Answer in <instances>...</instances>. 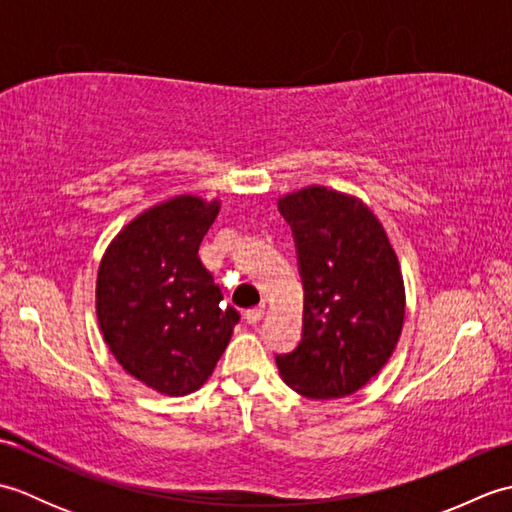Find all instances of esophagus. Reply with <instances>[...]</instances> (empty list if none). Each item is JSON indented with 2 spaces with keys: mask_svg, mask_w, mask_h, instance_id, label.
Segmentation results:
<instances>
[{
  "mask_svg": "<svg viewBox=\"0 0 512 512\" xmlns=\"http://www.w3.org/2000/svg\"><path fill=\"white\" fill-rule=\"evenodd\" d=\"M262 317H264V308H262V306H259V308H250V310L244 312V319H246L248 325H257L259 321H262Z\"/></svg>",
  "mask_w": 512,
  "mask_h": 512,
  "instance_id": "esophagus-1",
  "label": "esophagus"
}]
</instances>
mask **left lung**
<instances>
[{
  "label": "left lung",
  "mask_w": 512,
  "mask_h": 512,
  "mask_svg": "<svg viewBox=\"0 0 512 512\" xmlns=\"http://www.w3.org/2000/svg\"><path fill=\"white\" fill-rule=\"evenodd\" d=\"M303 284V332L277 354L281 378L314 400L350 396L389 361L405 321V286L383 224L339 191L308 187L279 198Z\"/></svg>",
  "instance_id": "left-lung-1"
}]
</instances>
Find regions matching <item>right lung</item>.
I'll use <instances>...</instances> for the list:
<instances>
[{"mask_svg": "<svg viewBox=\"0 0 512 512\" xmlns=\"http://www.w3.org/2000/svg\"><path fill=\"white\" fill-rule=\"evenodd\" d=\"M217 213V200L178 195L129 222L101 259L103 339L125 372L160 394L200 389L239 321L198 257Z\"/></svg>", "mask_w": 512, "mask_h": 512, "instance_id": "right-lung-1", "label": "right lung"}]
</instances>
